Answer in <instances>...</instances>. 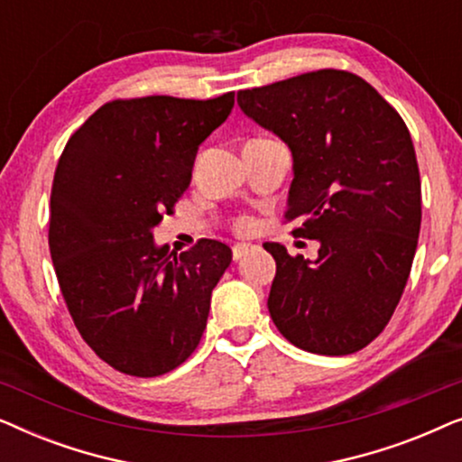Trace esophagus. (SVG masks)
<instances>
[{"label":"esophagus","instance_id":"esophagus-1","mask_svg":"<svg viewBox=\"0 0 462 462\" xmlns=\"http://www.w3.org/2000/svg\"><path fill=\"white\" fill-rule=\"evenodd\" d=\"M252 250L250 244H236L231 248V254H233V261H242V258L248 254V252Z\"/></svg>","mask_w":462,"mask_h":462}]
</instances>
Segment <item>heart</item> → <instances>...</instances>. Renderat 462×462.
<instances>
[{
  "label": "heart",
  "instance_id": "b5f03b06",
  "mask_svg": "<svg viewBox=\"0 0 462 462\" xmlns=\"http://www.w3.org/2000/svg\"><path fill=\"white\" fill-rule=\"evenodd\" d=\"M252 226H254V223H252L250 218H239L237 223H236V231L237 233H244V236H245V233L252 231Z\"/></svg>",
  "mask_w": 462,
  "mask_h": 462
}]
</instances>
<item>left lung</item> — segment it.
<instances>
[{"instance_id":"left-lung-1","label":"left lung","mask_w":462,"mask_h":462,"mask_svg":"<svg viewBox=\"0 0 462 462\" xmlns=\"http://www.w3.org/2000/svg\"><path fill=\"white\" fill-rule=\"evenodd\" d=\"M245 116L292 151L286 220L318 239L315 261L264 244L277 271L269 313L290 343L349 356L389 324L420 231V174L393 106L356 73L319 69L239 90Z\"/></svg>"}]
</instances>
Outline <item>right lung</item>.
Wrapping results in <instances>:
<instances>
[{"label":"right lung","mask_w":462,"mask_h":462,"mask_svg":"<svg viewBox=\"0 0 462 462\" xmlns=\"http://www.w3.org/2000/svg\"><path fill=\"white\" fill-rule=\"evenodd\" d=\"M236 92L193 100L117 98L69 138L50 195L48 244L81 338L124 374L162 376L198 349L229 245L153 244L191 182L198 147L229 117Z\"/></svg>","instance_id":"right-lung-1"}]
</instances>
